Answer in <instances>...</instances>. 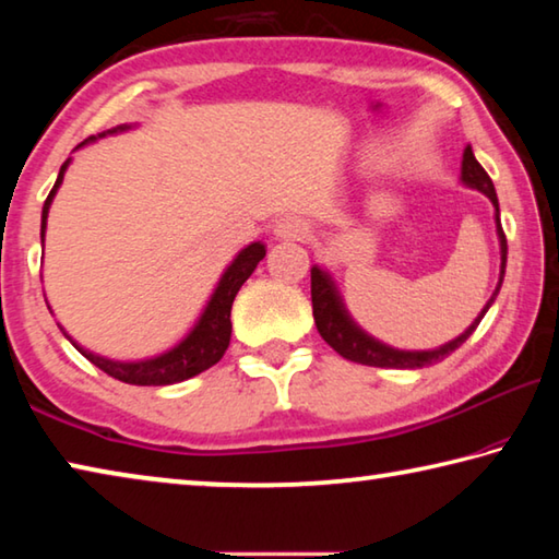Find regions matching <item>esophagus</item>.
Listing matches in <instances>:
<instances>
[{"instance_id":"1","label":"esophagus","mask_w":559,"mask_h":559,"mask_svg":"<svg viewBox=\"0 0 559 559\" xmlns=\"http://www.w3.org/2000/svg\"><path fill=\"white\" fill-rule=\"evenodd\" d=\"M273 231H276L281 241H302L310 236V226L300 216H281Z\"/></svg>"}]
</instances>
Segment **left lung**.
I'll list each match as a JSON object with an SVG mask.
<instances>
[{"mask_svg":"<svg viewBox=\"0 0 559 559\" xmlns=\"http://www.w3.org/2000/svg\"><path fill=\"white\" fill-rule=\"evenodd\" d=\"M461 182L478 189L484 192L490 202L496 206V234L500 241V278L498 286L493 290V296L480 310L478 318L463 330L459 337L449 340L447 345L433 347V349H396L380 343L372 335H367L362 328H359L353 318H349L343 296L335 286L333 276L325 269H320L318 263L310 269V298H313V318H316V328L320 337L335 349L337 355H343L345 359H353V362L359 365H370V367H394V370H419V367H429L433 362H441L443 357H449L453 349H459L466 340L473 335V330L478 328L480 320L488 313V308L493 306V300L498 296L500 286H503V276H506V261H508V241L503 234V226H500V210H498V194L496 187L490 182V177L480 163L473 155L471 145L463 150V159H461Z\"/></svg>","mask_w":559,"mask_h":559,"instance_id":"1","label":"left lung"}]
</instances>
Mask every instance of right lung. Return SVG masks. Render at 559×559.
I'll list each match as a JSON object with an SVG mask.
<instances>
[{
    "label": "right lung",
    "instance_id": "obj_1",
    "mask_svg": "<svg viewBox=\"0 0 559 559\" xmlns=\"http://www.w3.org/2000/svg\"><path fill=\"white\" fill-rule=\"evenodd\" d=\"M132 126H118L112 130L106 132H98V135H93L88 140H83V145L93 143V140L98 138H106V135H116V132H126ZM75 147V150H79ZM71 165V157L66 159L59 169V177H56V185L46 197L44 202V210H41V241H44V234H46V219H49V210H51V202L56 192H59V187L63 182V173L69 169ZM266 257V246L261 241H253L236 253V259L226 266V271L222 273L219 283H216L214 293L206 300V306L202 310V316L197 318L194 328L189 330V333L179 340L175 347L165 349L163 355H155V357H147V359H135V362H122V359H108L103 355L91 353V349L81 347L75 340L66 333L63 335L71 340V345L79 349V353L91 359L93 365L100 367L103 372L116 377V380L126 382V384H138V386H165V384H175V382H185L189 377L200 374L204 370H210L212 365L219 362L224 357L226 347H229V340H231V302L236 298V293L246 283V278L251 276L253 269L259 266V261ZM51 310V308H49Z\"/></svg>",
    "mask_w": 559,
    "mask_h": 559
}]
</instances>
